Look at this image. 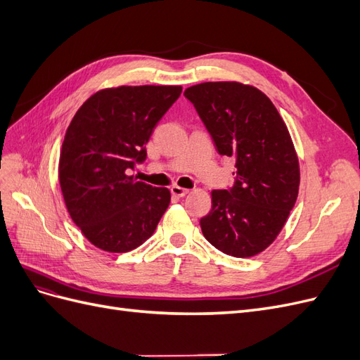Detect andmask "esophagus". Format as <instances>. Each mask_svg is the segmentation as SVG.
<instances>
[{
	"label": "esophagus",
	"mask_w": 360,
	"mask_h": 360,
	"mask_svg": "<svg viewBox=\"0 0 360 360\" xmlns=\"http://www.w3.org/2000/svg\"><path fill=\"white\" fill-rule=\"evenodd\" d=\"M188 192H189V189H184V188H180V186H172V188H171L172 197H177V198L184 197V195H186Z\"/></svg>",
	"instance_id": "1"
}]
</instances>
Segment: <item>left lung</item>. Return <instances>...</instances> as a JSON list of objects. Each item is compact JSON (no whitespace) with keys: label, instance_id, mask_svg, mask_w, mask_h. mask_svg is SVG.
<instances>
[{"label":"left lung","instance_id":"1","mask_svg":"<svg viewBox=\"0 0 360 360\" xmlns=\"http://www.w3.org/2000/svg\"><path fill=\"white\" fill-rule=\"evenodd\" d=\"M217 153L236 159L231 191H212L200 221L221 252L248 258L263 252L284 228L300 186L299 158L288 127L269 97L237 81L202 82L184 90Z\"/></svg>","mask_w":360,"mask_h":360}]
</instances>
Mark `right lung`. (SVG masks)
Here are the masks:
<instances>
[{
	"label": "right lung",
	"mask_w": 360,
	"mask_h": 360,
	"mask_svg": "<svg viewBox=\"0 0 360 360\" xmlns=\"http://www.w3.org/2000/svg\"><path fill=\"white\" fill-rule=\"evenodd\" d=\"M180 85H122L86 99L66 130L58 179L72 221L106 252L123 254L155 233L171 192L129 176L147 156L155 126Z\"/></svg>",
	"instance_id": "1"
}]
</instances>
